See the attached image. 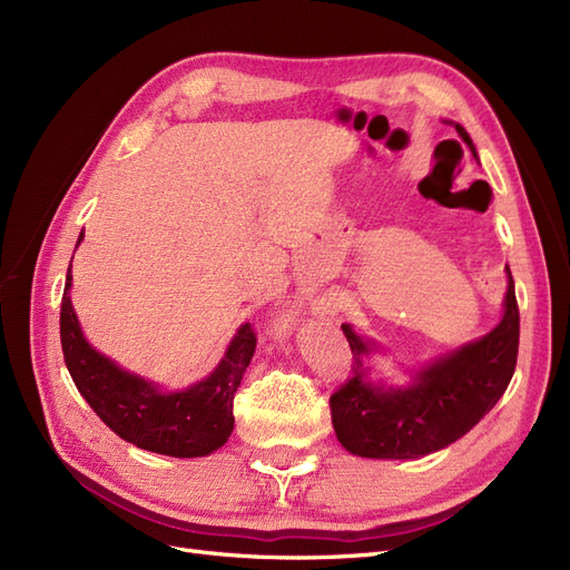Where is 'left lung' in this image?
<instances>
[{"label": "left lung", "mask_w": 570, "mask_h": 570, "mask_svg": "<svg viewBox=\"0 0 570 570\" xmlns=\"http://www.w3.org/2000/svg\"><path fill=\"white\" fill-rule=\"evenodd\" d=\"M456 130L473 149L469 132L461 126ZM342 331L354 356L352 377L331 394L340 444L356 456L416 459L463 438L504 394L519 356L521 314L509 271L502 323L490 335L425 368L406 390L366 383L368 342L354 335L350 325H342Z\"/></svg>", "instance_id": "obj_1"}]
</instances>
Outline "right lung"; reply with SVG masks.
<instances>
[{
  "instance_id": "add662e5",
  "label": "right lung",
  "mask_w": 570,
  "mask_h": 570,
  "mask_svg": "<svg viewBox=\"0 0 570 570\" xmlns=\"http://www.w3.org/2000/svg\"><path fill=\"white\" fill-rule=\"evenodd\" d=\"M68 287L71 268L59 318L66 368L78 392L118 438L140 450L180 459L206 456L228 442L235 423V392L256 350L252 323L239 327L226 356L206 381L185 392L164 394L142 377L120 371L85 342Z\"/></svg>"
}]
</instances>
